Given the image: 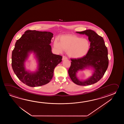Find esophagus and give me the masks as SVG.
<instances>
[{"mask_svg": "<svg viewBox=\"0 0 124 124\" xmlns=\"http://www.w3.org/2000/svg\"><path fill=\"white\" fill-rule=\"evenodd\" d=\"M67 59V57L66 56L63 55L62 56V60H66Z\"/></svg>", "mask_w": 124, "mask_h": 124, "instance_id": "34e87169", "label": "esophagus"}]
</instances>
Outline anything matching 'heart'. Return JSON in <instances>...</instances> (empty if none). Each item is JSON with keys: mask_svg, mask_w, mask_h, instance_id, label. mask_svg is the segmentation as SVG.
Masks as SVG:
<instances>
[{"mask_svg": "<svg viewBox=\"0 0 124 124\" xmlns=\"http://www.w3.org/2000/svg\"><path fill=\"white\" fill-rule=\"evenodd\" d=\"M54 46L60 51L67 50L69 55L74 58H80L85 55L90 50V44L88 40L82 39L74 35H63L59 42L55 41Z\"/></svg>", "mask_w": 124, "mask_h": 124, "instance_id": "b5f03b06", "label": "heart"}]
</instances>
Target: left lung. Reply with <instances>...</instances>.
Masks as SVG:
<instances>
[{
	"label": "left lung",
	"mask_w": 124,
	"mask_h": 124,
	"mask_svg": "<svg viewBox=\"0 0 124 124\" xmlns=\"http://www.w3.org/2000/svg\"><path fill=\"white\" fill-rule=\"evenodd\" d=\"M76 32L88 36L90 46L86 55L81 58L71 59V65L68 70L69 76L73 82L78 85L85 86L94 84L102 78L108 68L107 48L103 38L93 31L87 30ZM90 67L94 69L93 76L84 81H80L76 76L77 71Z\"/></svg>",
	"instance_id": "8db88e82"
}]
</instances>
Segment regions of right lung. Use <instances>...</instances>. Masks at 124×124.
Listing matches in <instances>:
<instances>
[{"label":"right lung","instance_id":"1","mask_svg":"<svg viewBox=\"0 0 124 124\" xmlns=\"http://www.w3.org/2000/svg\"><path fill=\"white\" fill-rule=\"evenodd\" d=\"M53 37L50 32L27 30L17 40L12 53L11 66L21 82L31 87L46 84L53 78L54 69L62 62V56L53 54L50 45ZM33 51L39 62L38 71H26L24 62L28 53Z\"/></svg>","mask_w":124,"mask_h":124}]
</instances>
